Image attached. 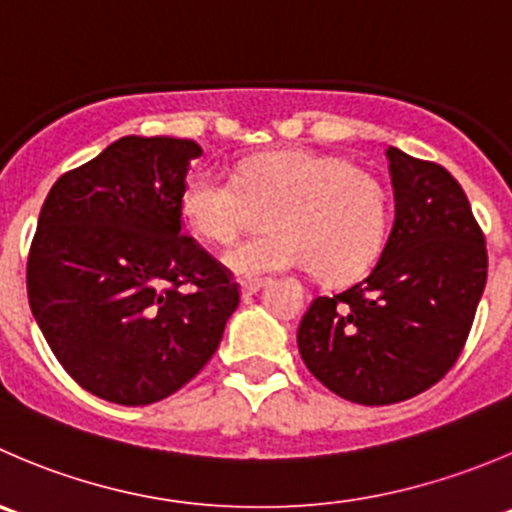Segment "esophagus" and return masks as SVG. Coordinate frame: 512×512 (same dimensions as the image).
<instances>
[{
	"label": "esophagus",
	"mask_w": 512,
	"mask_h": 512,
	"mask_svg": "<svg viewBox=\"0 0 512 512\" xmlns=\"http://www.w3.org/2000/svg\"><path fill=\"white\" fill-rule=\"evenodd\" d=\"M265 277H245V280L240 282V290H242V297H250L255 295L257 290H260L262 285H265Z\"/></svg>",
	"instance_id": "obj_1"
}]
</instances>
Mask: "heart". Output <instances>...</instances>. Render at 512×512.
Returning a JSON list of instances; mask_svg holds the SVG:
<instances>
[{"label":"heart","instance_id":"heart-1","mask_svg":"<svg viewBox=\"0 0 512 512\" xmlns=\"http://www.w3.org/2000/svg\"><path fill=\"white\" fill-rule=\"evenodd\" d=\"M187 225L220 247L255 230L267 212L270 230L230 252L240 275L312 267L327 282L362 275L390 230L388 187L342 155L277 150L242 162L232 177L210 167L190 172L180 192Z\"/></svg>","mask_w":512,"mask_h":512}]
</instances>
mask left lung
Listing matches in <instances>:
<instances>
[{
  "label": "left lung",
  "instance_id": "1",
  "mask_svg": "<svg viewBox=\"0 0 512 512\" xmlns=\"http://www.w3.org/2000/svg\"><path fill=\"white\" fill-rule=\"evenodd\" d=\"M395 222L370 275L315 297L297 327L307 370L357 405H393L455 365L488 280V250L445 167L385 150Z\"/></svg>",
  "mask_w": 512,
  "mask_h": 512
}]
</instances>
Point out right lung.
Returning a JSON list of instances; mask_svg holds the SVG:
<instances>
[{
  "label": "right lung",
  "instance_id": "1",
  "mask_svg": "<svg viewBox=\"0 0 512 512\" xmlns=\"http://www.w3.org/2000/svg\"><path fill=\"white\" fill-rule=\"evenodd\" d=\"M202 147L122 137L54 182L27 260L32 315L77 385L152 405L215 355L240 285L182 235L180 192Z\"/></svg>",
  "mask_w": 512,
  "mask_h": 512
}]
</instances>
